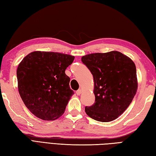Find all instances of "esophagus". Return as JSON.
I'll return each mask as SVG.
<instances>
[{
  "label": "esophagus",
  "mask_w": 156,
  "mask_h": 156,
  "mask_svg": "<svg viewBox=\"0 0 156 156\" xmlns=\"http://www.w3.org/2000/svg\"><path fill=\"white\" fill-rule=\"evenodd\" d=\"M81 93H82L81 89H79L77 91H76V94H77V95H80V94H81Z\"/></svg>",
  "instance_id": "34e87169"
}]
</instances>
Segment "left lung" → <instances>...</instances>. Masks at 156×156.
Listing matches in <instances>:
<instances>
[{
    "label": "left lung",
    "mask_w": 156,
    "mask_h": 156,
    "mask_svg": "<svg viewBox=\"0 0 156 156\" xmlns=\"http://www.w3.org/2000/svg\"><path fill=\"white\" fill-rule=\"evenodd\" d=\"M82 62L93 76L94 103L85 107L88 116L108 122L118 118L128 108L136 94L135 64L120 52L91 53L82 56Z\"/></svg>",
    "instance_id": "obj_1"
}]
</instances>
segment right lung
Returning a JSON list of instances; mask_svg holds the SVG:
<instances>
[{"mask_svg":"<svg viewBox=\"0 0 156 156\" xmlns=\"http://www.w3.org/2000/svg\"><path fill=\"white\" fill-rule=\"evenodd\" d=\"M74 56L57 52L34 51L17 69L18 90L27 108L43 120H54L66 110L74 94L65 71Z\"/></svg>","mask_w":156,"mask_h":156,"instance_id":"right-lung-1","label":"right lung"}]
</instances>
